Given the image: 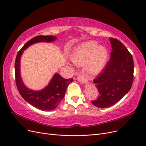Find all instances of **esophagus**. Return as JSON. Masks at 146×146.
I'll list each match as a JSON object with an SVG mask.
<instances>
[{
    "label": "esophagus",
    "mask_w": 146,
    "mask_h": 146,
    "mask_svg": "<svg viewBox=\"0 0 146 146\" xmlns=\"http://www.w3.org/2000/svg\"><path fill=\"white\" fill-rule=\"evenodd\" d=\"M77 80L82 83H85L88 82V78L85 76V75H84L83 74H80L78 76Z\"/></svg>",
    "instance_id": "esophagus-1"
}]
</instances>
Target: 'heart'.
<instances>
[{"mask_svg":"<svg viewBox=\"0 0 146 146\" xmlns=\"http://www.w3.org/2000/svg\"><path fill=\"white\" fill-rule=\"evenodd\" d=\"M73 62L82 66L86 64L87 71L96 74L102 70L107 63L108 52L103 46H99L94 41H89L76 48L70 56Z\"/></svg>","mask_w":146,"mask_h":146,"instance_id":"1","label":"heart"}]
</instances>
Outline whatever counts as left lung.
<instances>
[{"instance_id":"obj_1","label":"left lung","mask_w":146,"mask_h":146,"mask_svg":"<svg viewBox=\"0 0 146 146\" xmlns=\"http://www.w3.org/2000/svg\"><path fill=\"white\" fill-rule=\"evenodd\" d=\"M112 51L111 58L93 82L99 94L91 103L100 108L117 103L131 89L133 82L134 62L125 46L113 38H110Z\"/></svg>"}]
</instances>
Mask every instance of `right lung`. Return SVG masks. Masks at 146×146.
I'll return each mask as SVG.
<instances>
[{
    "mask_svg": "<svg viewBox=\"0 0 146 146\" xmlns=\"http://www.w3.org/2000/svg\"><path fill=\"white\" fill-rule=\"evenodd\" d=\"M56 36H35L26 42L18 52L16 57L15 69V80L17 90L24 99L35 108L42 111H50L55 109L64 98L68 85L73 81V78L65 79L60 75L55 74L50 83L44 89L39 91H34L26 88L20 74V60L23 51L30 45L39 42H52Z\"/></svg>",
    "mask_w": 146,
    "mask_h": 146,
    "instance_id": "obj_1",
    "label": "right lung"
}]
</instances>
